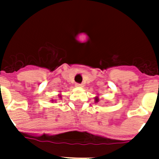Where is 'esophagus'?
Returning <instances> with one entry per match:
<instances>
[{"instance_id":"obj_1","label":"esophagus","mask_w":159,"mask_h":159,"mask_svg":"<svg viewBox=\"0 0 159 159\" xmlns=\"http://www.w3.org/2000/svg\"><path fill=\"white\" fill-rule=\"evenodd\" d=\"M75 87H77V88H83V87H84V84H75Z\"/></svg>"}]
</instances>
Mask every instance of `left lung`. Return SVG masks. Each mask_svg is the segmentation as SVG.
Wrapping results in <instances>:
<instances>
[{
    "instance_id": "obj_1",
    "label": "left lung",
    "mask_w": 159,
    "mask_h": 159,
    "mask_svg": "<svg viewBox=\"0 0 159 159\" xmlns=\"http://www.w3.org/2000/svg\"><path fill=\"white\" fill-rule=\"evenodd\" d=\"M99 96H95V102H99Z\"/></svg>"
}]
</instances>
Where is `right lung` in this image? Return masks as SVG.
I'll return each mask as SVG.
<instances>
[{
  "instance_id": "right-lung-1",
  "label": "right lung",
  "mask_w": 159,
  "mask_h": 159,
  "mask_svg": "<svg viewBox=\"0 0 159 159\" xmlns=\"http://www.w3.org/2000/svg\"><path fill=\"white\" fill-rule=\"evenodd\" d=\"M58 97H59V98H60V99H61V97H62V96H61V94H59V95H58ZM57 99H51V102H57Z\"/></svg>"
}]
</instances>
